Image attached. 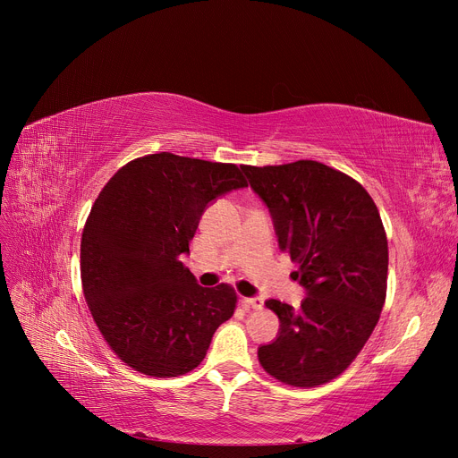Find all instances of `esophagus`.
Wrapping results in <instances>:
<instances>
[{
    "label": "esophagus",
    "instance_id": "esophagus-1",
    "mask_svg": "<svg viewBox=\"0 0 458 458\" xmlns=\"http://www.w3.org/2000/svg\"><path fill=\"white\" fill-rule=\"evenodd\" d=\"M242 302L247 308H252V310H261L263 308V299L261 297H243Z\"/></svg>",
    "mask_w": 458,
    "mask_h": 458
}]
</instances>
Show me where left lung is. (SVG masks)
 Returning <instances> with one entry per match:
<instances>
[{"label":"left lung","mask_w":458,"mask_h":458,"mask_svg":"<svg viewBox=\"0 0 458 458\" xmlns=\"http://www.w3.org/2000/svg\"><path fill=\"white\" fill-rule=\"evenodd\" d=\"M242 171L267 206L278 247L299 263L301 308L266 301L280 319L259 364L280 382L314 388L344 373L362 351L386 301L388 239L368 191L319 161Z\"/></svg>","instance_id":"left-lung-1"}]
</instances>
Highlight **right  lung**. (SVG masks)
I'll return each instance as SVG.
<instances>
[{"label":"right lung","mask_w":458,"mask_h":458,"mask_svg":"<svg viewBox=\"0 0 458 458\" xmlns=\"http://www.w3.org/2000/svg\"><path fill=\"white\" fill-rule=\"evenodd\" d=\"M247 187L232 163L137 157L106 183L81 235L83 295L104 340L150 377L195 369L233 316V287L199 285L180 261L206 208Z\"/></svg>","instance_id":"obj_1"}]
</instances>
